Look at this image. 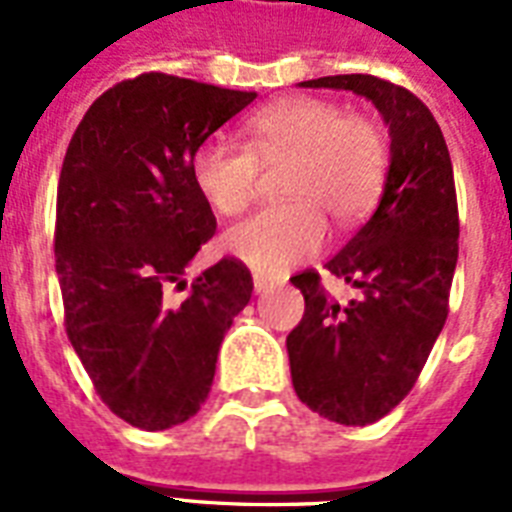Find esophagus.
Here are the masks:
<instances>
[{
    "label": "esophagus",
    "instance_id": "34e87169",
    "mask_svg": "<svg viewBox=\"0 0 512 512\" xmlns=\"http://www.w3.org/2000/svg\"><path fill=\"white\" fill-rule=\"evenodd\" d=\"M255 292H268V289H273V279L271 276H263V273H255Z\"/></svg>",
    "mask_w": 512,
    "mask_h": 512
}]
</instances>
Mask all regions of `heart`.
Instances as JSON below:
<instances>
[{"label": "heart", "mask_w": 512, "mask_h": 512, "mask_svg": "<svg viewBox=\"0 0 512 512\" xmlns=\"http://www.w3.org/2000/svg\"><path fill=\"white\" fill-rule=\"evenodd\" d=\"M281 191L292 201L260 209L225 233V252L260 273H279L316 255L324 212L353 225L372 212L388 175V140L372 119L321 98H287L249 116L247 146L209 140L193 151L191 175L220 215L252 204L260 167L284 162Z\"/></svg>", "instance_id": "b5f03b06"}]
</instances>
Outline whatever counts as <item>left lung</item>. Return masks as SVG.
I'll return each instance as SVG.
<instances>
[{"mask_svg":"<svg viewBox=\"0 0 512 512\" xmlns=\"http://www.w3.org/2000/svg\"><path fill=\"white\" fill-rule=\"evenodd\" d=\"M303 87L364 95L390 127L380 204L324 265L358 297L340 305L313 268L289 279L305 297L303 321L287 337L295 393L327 420L372 425L409 396L449 313L460 252L452 159L430 108L406 87L372 74Z\"/></svg>","mask_w":512,"mask_h":512,"instance_id":"8db88e82","label":"left lung"}]
</instances>
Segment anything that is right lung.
Segmentation results:
<instances>
[{"label":"right lung","mask_w":512,"mask_h":512,"mask_svg":"<svg viewBox=\"0 0 512 512\" xmlns=\"http://www.w3.org/2000/svg\"><path fill=\"white\" fill-rule=\"evenodd\" d=\"M257 92L140 74L100 95L68 143L55 209L66 335L100 401L132 428L167 430L207 401L233 316L252 297L236 257L183 273L217 220L193 151Z\"/></svg>","instance_id":"right-lung-1"}]
</instances>
